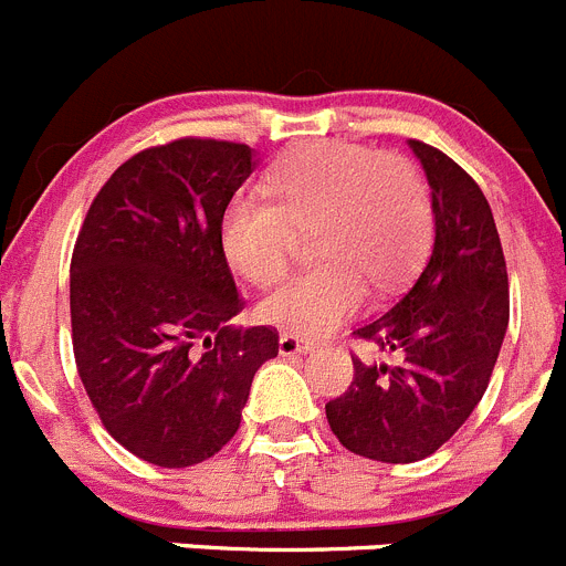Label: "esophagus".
I'll return each instance as SVG.
<instances>
[{"mask_svg": "<svg viewBox=\"0 0 566 566\" xmlns=\"http://www.w3.org/2000/svg\"><path fill=\"white\" fill-rule=\"evenodd\" d=\"M312 348H314L312 343L294 337V334H280V339H277V352L283 354V357H294V354H308Z\"/></svg>", "mask_w": 566, "mask_h": 566, "instance_id": "esophagus-1", "label": "esophagus"}]
</instances>
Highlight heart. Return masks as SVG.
<instances>
[{
    "label": "heart",
    "mask_w": 566,
    "mask_h": 566,
    "mask_svg": "<svg viewBox=\"0 0 566 566\" xmlns=\"http://www.w3.org/2000/svg\"><path fill=\"white\" fill-rule=\"evenodd\" d=\"M266 192H240L221 218V247L234 272L269 286L286 272L294 229L312 234L319 263L260 300L269 326L319 337L352 319L368 286L391 292L417 269L433 227L431 189L405 155L326 142L280 164Z\"/></svg>",
    "instance_id": "1"
}]
</instances>
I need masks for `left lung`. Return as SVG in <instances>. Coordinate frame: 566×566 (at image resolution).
Listing matches in <instances>:
<instances>
[{"label": "left lung", "mask_w": 566, "mask_h": 566, "mask_svg": "<svg viewBox=\"0 0 566 566\" xmlns=\"http://www.w3.org/2000/svg\"><path fill=\"white\" fill-rule=\"evenodd\" d=\"M431 187L433 247L413 286L354 337L399 363L354 357V382L326 402L343 448L374 462L431 457L484 397L510 319L507 263L479 184L442 149L408 142Z\"/></svg>", "instance_id": "left-lung-1"}]
</instances>
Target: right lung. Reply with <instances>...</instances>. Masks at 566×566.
<instances>
[{"mask_svg":"<svg viewBox=\"0 0 566 566\" xmlns=\"http://www.w3.org/2000/svg\"><path fill=\"white\" fill-rule=\"evenodd\" d=\"M254 169L247 144L178 138L135 153L93 198L70 260L78 377L115 442L189 468L238 433L277 332L243 308L221 218Z\"/></svg>","mask_w":566,"mask_h":566,"instance_id":"obj_1","label":"right lung"}]
</instances>
